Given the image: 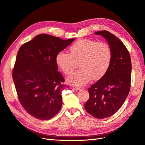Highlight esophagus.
I'll use <instances>...</instances> for the list:
<instances>
[{
  "mask_svg": "<svg viewBox=\"0 0 145 145\" xmlns=\"http://www.w3.org/2000/svg\"><path fill=\"white\" fill-rule=\"evenodd\" d=\"M74 89H75V90H79L80 89H81L82 88H80V87H73V88Z\"/></svg>",
  "mask_w": 145,
  "mask_h": 145,
  "instance_id": "34e87169",
  "label": "esophagus"
}]
</instances>
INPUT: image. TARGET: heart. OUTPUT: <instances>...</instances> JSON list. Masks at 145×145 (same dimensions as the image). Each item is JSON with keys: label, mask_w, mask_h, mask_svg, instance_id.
I'll list each match as a JSON object with an SVG mask.
<instances>
[{"label": "heart", "mask_w": 145, "mask_h": 145, "mask_svg": "<svg viewBox=\"0 0 145 145\" xmlns=\"http://www.w3.org/2000/svg\"><path fill=\"white\" fill-rule=\"evenodd\" d=\"M70 54L61 51L56 56L57 66L65 75H69L79 64V70L67 79L69 84L81 86L93 79L97 80L108 70L112 60L110 47L105 42L89 39L78 40L70 47Z\"/></svg>", "instance_id": "1"}]
</instances>
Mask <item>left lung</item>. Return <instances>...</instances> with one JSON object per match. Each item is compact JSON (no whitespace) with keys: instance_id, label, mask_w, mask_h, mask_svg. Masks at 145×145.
Returning a JSON list of instances; mask_svg holds the SVG:
<instances>
[{"instance_id":"left-lung-1","label":"left lung","mask_w":145,"mask_h":145,"mask_svg":"<svg viewBox=\"0 0 145 145\" xmlns=\"http://www.w3.org/2000/svg\"><path fill=\"white\" fill-rule=\"evenodd\" d=\"M106 39L111 49V63L105 75L89 88V99L84 108L97 118L109 117L120 109L129 94L131 60L125 45L108 31L95 33Z\"/></svg>"}]
</instances>
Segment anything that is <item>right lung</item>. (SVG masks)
I'll use <instances>...</instances> for the list:
<instances>
[{
	"label": "right lung",
	"mask_w": 145,
	"mask_h": 145,
	"mask_svg": "<svg viewBox=\"0 0 145 145\" xmlns=\"http://www.w3.org/2000/svg\"><path fill=\"white\" fill-rule=\"evenodd\" d=\"M74 40L40 34L20 47L12 76L20 104L31 116L48 120L61 109L66 86L56 56Z\"/></svg>",
	"instance_id": "add662e5"
}]
</instances>
